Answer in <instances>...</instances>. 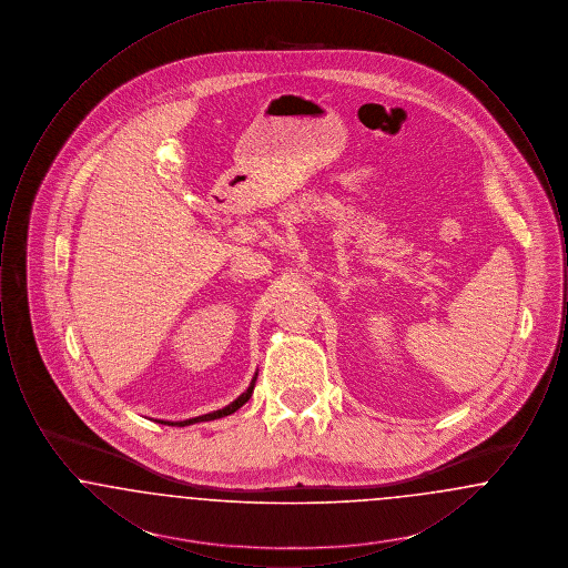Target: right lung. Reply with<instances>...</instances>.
<instances>
[{
  "instance_id": "add662e5",
  "label": "right lung",
  "mask_w": 568,
  "mask_h": 568,
  "mask_svg": "<svg viewBox=\"0 0 568 568\" xmlns=\"http://www.w3.org/2000/svg\"><path fill=\"white\" fill-rule=\"evenodd\" d=\"M255 378L257 375L253 377L251 381V385H248V389L241 394L232 405L225 406V408H219V410H213V413H206V415H202V417H191V419H185V422H162V424H168V426H191V424H197V422H211V419H219V417H225V415H232V413H236L241 406L251 398V394H253V387H255Z\"/></svg>"
}]
</instances>
